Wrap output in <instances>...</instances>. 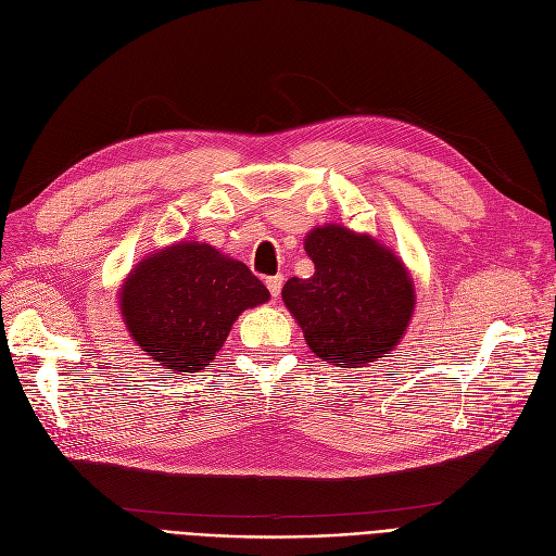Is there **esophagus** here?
I'll list each match as a JSON object with an SVG mask.
<instances>
[{"instance_id": "obj_1", "label": "esophagus", "mask_w": 556, "mask_h": 556, "mask_svg": "<svg viewBox=\"0 0 556 556\" xmlns=\"http://www.w3.org/2000/svg\"><path fill=\"white\" fill-rule=\"evenodd\" d=\"M281 283H283V277H281V275H275V277H268V279H266V286H268L270 295H273L275 300H277L279 293H281Z\"/></svg>"}]
</instances>
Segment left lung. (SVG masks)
I'll return each instance as SVG.
<instances>
[{"label":"left lung","instance_id":"left-lung-1","mask_svg":"<svg viewBox=\"0 0 556 556\" xmlns=\"http://www.w3.org/2000/svg\"><path fill=\"white\" fill-rule=\"evenodd\" d=\"M304 250L315 273L288 279L281 300L311 352L346 369L394 352L417 304L410 270L394 250L336 223L313 227Z\"/></svg>","mask_w":556,"mask_h":556}]
</instances>
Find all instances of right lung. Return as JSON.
<instances>
[{
	"instance_id": "obj_1",
	"label": "right lung",
	"mask_w": 556,
	"mask_h": 556,
	"mask_svg": "<svg viewBox=\"0 0 556 556\" xmlns=\"http://www.w3.org/2000/svg\"><path fill=\"white\" fill-rule=\"evenodd\" d=\"M270 300L245 263L210 243L178 241L146 254L119 288L126 331L166 374H195L248 308Z\"/></svg>"
}]
</instances>
